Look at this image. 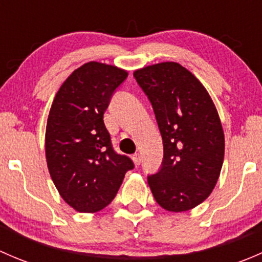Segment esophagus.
<instances>
[{
    "instance_id": "34e87169",
    "label": "esophagus",
    "mask_w": 262,
    "mask_h": 262,
    "mask_svg": "<svg viewBox=\"0 0 262 262\" xmlns=\"http://www.w3.org/2000/svg\"><path fill=\"white\" fill-rule=\"evenodd\" d=\"M132 160H133L134 165H136V166H139V165H141V162H142V158H141V155H139V153H136V155H133Z\"/></svg>"
}]
</instances>
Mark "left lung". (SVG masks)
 <instances>
[{
	"label": "left lung",
	"mask_w": 262,
	"mask_h": 262,
	"mask_svg": "<svg viewBox=\"0 0 262 262\" xmlns=\"http://www.w3.org/2000/svg\"><path fill=\"white\" fill-rule=\"evenodd\" d=\"M149 99L163 141L161 170L148 176L156 202L168 212H186L213 191L224 160V133L207 89L176 62L134 71Z\"/></svg>",
	"instance_id": "1"
}]
</instances>
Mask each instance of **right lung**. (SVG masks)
Masks as SVG:
<instances>
[{
	"label": "right lung",
	"mask_w": 262,
	"mask_h": 262,
	"mask_svg": "<svg viewBox=\"0 0 262 262\" xmlns=\"http://www.w3.org/2000/svg\"><path fill=\"white\" fill-rule=\"evenodd\" d=\"M125 70L84 63L62 83L53 100L46 130V157L58 192L80 213H96L114 199L126 171L134 167L115 153L104 113Z\"/></svg>",
	"instance_id": "1"
}]
</instances>
